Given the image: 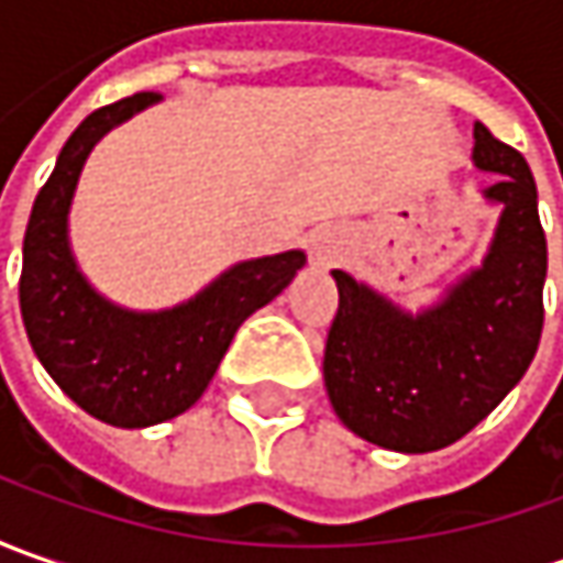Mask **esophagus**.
Returning a JSON list of instances; mask_svg holds the SVG:
<instances>
[{
	"label": "esophagus",
	"instance_id": "34e87169",
	"mask_svg": "<svg viewBox=\"0 0 563 563\" xmlns=\"http://www.w3.org/2000/svg\"><path fill=\"white\" fill-rule=\"evenodd\" d=\"M347 253V241L335 234V231H322L313 241V260L319 266H335Z\"/></svg>",
	"mask_w": 563,
	"mask_h": 563
}]
</instances>
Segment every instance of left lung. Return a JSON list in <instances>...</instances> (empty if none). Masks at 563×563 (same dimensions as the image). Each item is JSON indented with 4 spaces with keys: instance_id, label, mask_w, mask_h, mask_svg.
<instances>
[{
    "instance_id": "obj_1",
    "label": "left lung",
    "mask_w": 563,
    "mask_h": 563,
    "mask_svg": "<svg viewBox=\"0 0 563 563\" xmlns=\"http://www.w3.org/2000/svg\"><path fill=\"white\" fill-rule=\"evenodd\" d=\"M473 165L495 175L483 200L501 216L483 263L435 303L413 313L332 269L325 391L338 420L388 451L426 454L464 439L523 378L542 338L549 247L530 165L479 121Z\"/></svg>"
}]
</instances>
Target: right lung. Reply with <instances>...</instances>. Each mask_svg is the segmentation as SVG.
I'll use <instances>...</instances> for the list:
<instances>
[{"instance_id": "obj_1", "label": "right lung", "mask_w": 563, "mask_h": 563, "mask_svg": "<svg viewBox=\"0 0 563 563\" xmlns=\"http://www.w3.org/2000/svg\"><path fill=\"white\" fill-rule=\"evenodd\" d=\"M153 102L156 93H134L77 124L33 200L24 234L21 316L33 354L80 410L119 429H146L190 410L241 322L307 263L303 250L241 260L168 310H128L87 282L68 238L80 172L112 128Z\"/></svg>"}]
</instances>
